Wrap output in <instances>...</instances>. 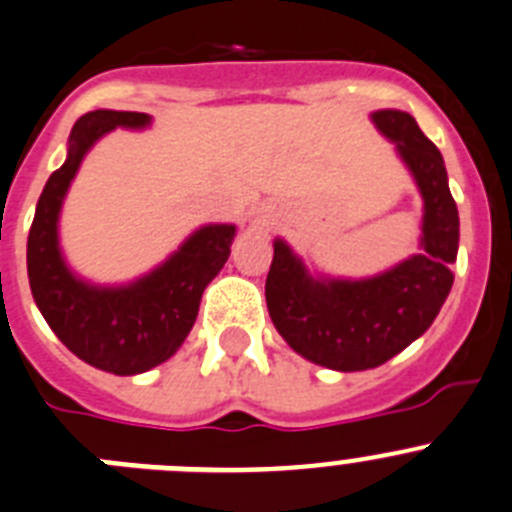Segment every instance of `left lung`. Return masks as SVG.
Listing matches in <instances>:
<instances>
[{"mask_svg":"<svg viewBox=\"0 0 512 512\" xmlns=\"http://www.w3.org/2000/svg\"><path fill=\"white\" fill-rule=\"evenodd\" d=\"M379 133L397 143L425 198L422 251L364 281H316L284 241L274 243L266 306L294 352L321 367L362 372L392 359L430 329L452 289L460 218L440 150L410 113L377 110Z\"/></svg>","mask_w":512,"mask_h":512,"instance_id":"1","label":"left lung"}]
</instances>
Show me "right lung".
Instances as JSON below:
<instances>
[{
	"mask_svg": "<svg viewBox=\"0 0 512 512\" xmlns=\"http://www.w3.org/2000/svg\"><path fill=\"white\" fill-rule=\"evenodd\" d=\"M148 123L145 113L82 115L70 133L65 165L50 175L37 201L27 238L29 286L52 332L82 362L120 377L148 372L178 352L236 236V226H203L160 269L120 289H100L70 274L57 246V218L70 180L97 138L118 125Z\"/></svg>",
	"mask_w": 512,
	"mask_h": 512,
	"instance_id": "add662e5",
	"label": "right lung"
}]
</instances>
